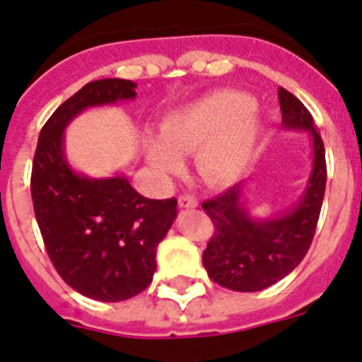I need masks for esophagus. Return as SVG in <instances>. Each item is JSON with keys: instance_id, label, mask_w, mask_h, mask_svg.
I'll use <instances>...</instances> for the list:
<instances>
[{"instance_id": "1", "label": "esophagus", "mask_w": 362, "mask_h": 362, "mask_svg": "<svg viewBox=\"0 0 362 362\" xmlns=\"http://www.w3.org/2000/svg\"><path fill=\"white\" fill-rule=\"evenodd\" d=\"M178 206L184 207V209H193V207L199 206V200L194 199L193 194H182L178 199Z\"/></svg>"}]
</instances>
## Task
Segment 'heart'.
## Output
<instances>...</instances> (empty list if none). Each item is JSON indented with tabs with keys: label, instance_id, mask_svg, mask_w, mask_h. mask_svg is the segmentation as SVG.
<instances>
[{
	"label": "heart",
	"instance_id": "obj_1",
	"mask_svg": "<svg viewBox=\"0 0 362 362\" xmlns=\"http://www.w3.org/2000/svg\"><path fill=\"white\" fill-rule=\"evenodd\" d=\"M255 100L237 90H213L177 107L147 138V158L162 177L177 175L182 156L197 151V168L207 182L229 185L242 178L260 138Z\"/></svg>",
	"mask_w": 362,
	"mask_h": 362
}]
</instances>
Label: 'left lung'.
Here are the masks:
<instances>
[{
  "label": "left lung",
  "mask_w": 362,
  "mask_h": 362,
  "mask_svg": "<svg viewBox=\"0 0 362 362\" xmlns=\"http://www.w3.org/2000/svg\"><path fill=\"white\" fill-rule=\"evenodd\" d=\"M279 103L282 127L308 131L312 136V173L303 197L272 218L251 216L242 199L244 184L202 204L215 226L202 264L211 281L228 290L260 291L284 279L306 257L319 222L326 189L325 144L300 100L279 87Z\"/></svg>",
  "instance_id": "8db88e82"
}]
</instances>
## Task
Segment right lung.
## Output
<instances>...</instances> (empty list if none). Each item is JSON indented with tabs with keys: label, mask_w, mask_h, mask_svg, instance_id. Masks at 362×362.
Wrapping results in <instances>:
<instances>
[{
	"label": "right lung",
	"mask_w": 362,
	"mask_h": 362,
	"mask_svg": "<svg viewBox=\"0 0 362 362\" xmlns=\"http://www.w3.org/2000/svg\"><path fill=\"white\" fill-rule=\"evenodd\" d=\"M134 89L120 78L89 81L43 125L33 162L34 215L50 262L72 290L102 303H120L151 284L177 199H146L124 175H80L67 162L64 133L86 109L133 100Z\"/></svg>",
	"instance_id": "right-lung-1"
}]
</instances>
